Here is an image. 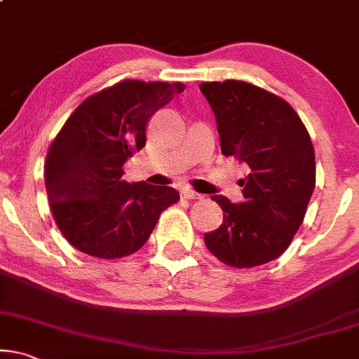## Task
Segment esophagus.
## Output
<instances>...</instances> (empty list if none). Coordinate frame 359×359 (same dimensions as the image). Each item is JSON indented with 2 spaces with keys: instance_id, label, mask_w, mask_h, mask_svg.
<instances>
[{
  "instance_id": "esophagus-1",
  "label": "esophagus",
  "mask_w": 359,
  "mask_h": 359,
  "mask_svg": "<svg viewBox=\"0 0 359 359\" xmlns=\"http://www.w3.org/2000/svg\"><path fill=\"white\" fill-rule=\"evenodd\" d=\"M180 195H182L184 198H187V200H197V198H202V195H200L198 192H195L194 189H190V187H184L182 190H180Z\"/></svg>"
}]
</instances>
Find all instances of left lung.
I'll list each match as a JSON object with an SVG mask.
<instances>
[{
  "label": "left lung",
  "instance_id": "1",
  "mask_svg": "<svg viewBox=\"0 0 359 359\" xmlns=\"http://www.w3.org/2000/svg\"><path fill=\"white\" fill-rule=\"evenodd\" d=\"M217 118L223 156L250 165L243 203L213 195L223 223L205 245L236 269L266 264L287 250L304 222L315 187V152L302 119L277 95L243 80L203 82Z\"/></svg>",
  "mask_w": 359,
  "mask_h": 359
}]
</instances>
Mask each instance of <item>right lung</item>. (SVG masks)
Instances as JSON below:
<instances>
[{
  "instance_id": "add662e5",
  "label": "right lung",
  "mask_w": 359,
  "mask_h": 359,
  "mask_svg": "<svg viewBox=\"0 0 359 359\" xmlns=\"http://www.w3.org/2000/svg\"><path fill=\"white\" fill-rule=\"evenodd\" d=\"M182 82L121 80L85 98L47 151L50 212L72 246L100 259L141 250L161 213L180 200L172 187L123 180V165L146 144V124L182 93Z\"/></svg>"
}]
</instances>
